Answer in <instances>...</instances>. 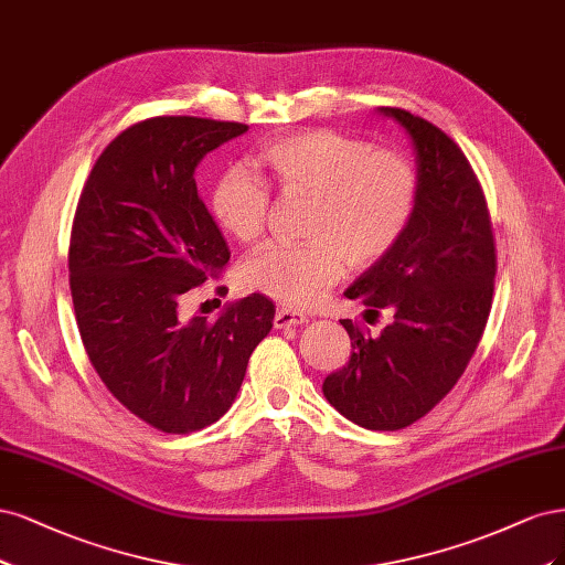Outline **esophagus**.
<instances>
[{
	"instance_id": "obj_1",
	"label": "esophagus",
	"mask_w": 565,
	"mask_h": 565,
	"mask_svg": "<svg viewBox=\"0 0 565 565\" xmlns=\"http://www.w3.org/2000/svg\"><path fill=\"white\" fill-rule=\"evenodd\" d=\"M309 317L300 309H288V307H279L277 315H275V326L277 329H288V326H300L305 323Z\"/></svg>"
}]
</instances>
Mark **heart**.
Instances as JSON below:
<instances>
[{
	"mask_svg": "<svg viewBox=\"0 0 565 565\" xmlns=\"http://www.w3.org/2000/svg\"><path fill=\"white\" fill-rule=\"evenodd\" d=\"M258 169L281 196H309L302 244H267L242 265V279L288 307L312 305L344 275L392 253L413 223L420 180L394 148L333 129H307L267 140ZM213 221L232 239L256 242L267 225L269 192L244 167L217 173L209 194Z\"/></svg>",
	"mask_w": 565,
	"mask_h": 565,
	"instance_id": "1",
	"label": "heart"
}]
</instances>
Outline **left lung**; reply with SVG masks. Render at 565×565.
<instances>
[{
	"instance_id": "obj_1",
	"label": "left lung",
	"mask_w": 565,
	"mask_h": 565,
	"mask_svg": "<svg viewBox=\"0 0 565 565\" xmlns=\"http://www.w3.org/2000/svg\"><path fill=\"white\" fill-rule=\"evenodd\" d=\"M411 134L420 196L392 253L348 288L369 312L390 309L380 335L342 319L348 366L323 380V396L348 420L404 429L458 385L483 338L493 305L498 253L479 178L458 142L402 107H382Z\"/></svg>"
}]
</instances>
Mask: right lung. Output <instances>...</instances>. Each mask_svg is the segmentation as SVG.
I'll return each instance as SVG.
<instances>
[{
	"label": "right lung",
	"mask_w": 565,
	"mask_h": 565,
	"mask_svg": "<svg viewBox=\"0 0 565 565\" xmlns=\"http://www.w3.org/2000/svg\"><path fill=\"white\" fill-rule=\"evenodd\" d=\"M246 129L204 117L136 121L94 163L72 221L70 294L90 366L126 411L167 434L221 420L275 319L260 294L215 321L183 312L188 290L230 260L194 169Z\"/></svg>",
	"instance_id": "add662e5"
}]
</instances>
